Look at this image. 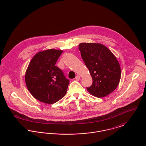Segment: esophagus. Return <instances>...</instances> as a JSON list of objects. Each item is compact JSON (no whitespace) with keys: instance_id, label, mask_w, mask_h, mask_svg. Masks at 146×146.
<instances>
[{"instance_id":"1","label":"esophagus","mask_w":146,"mask_h":146,"mask_svg":"<svg viewBox=\"0 0 146 146\" xmlns=\"http://www.w3.org/2000/svg\"><path fill=\"white\" fill-rule=\"evenodd\" d=\"M75 79H76V81H79L80 80V76H77L76 77V78H75Z\"/></svg>"}]
</instances>
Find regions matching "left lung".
Instances as JSON below:
<instances>
[{
	"label": "left lung",
	"instance_id": "obj_1",
	"mask_svg": "<svg viewBox=\"0 0 146 146\" xmlns=\"http://www.w3.org/2000/svg\"><path fill=\"white\" fill-rule=\"evenodd\" d=\"M79 50L92 78V85L87 88L88 91L98 98L104 97L113 92L121 75L115 56L100 43H82L79 44Z\"/></svg>",
	"mask_w": 146,
	"mask_h": 146
}]
</instances>
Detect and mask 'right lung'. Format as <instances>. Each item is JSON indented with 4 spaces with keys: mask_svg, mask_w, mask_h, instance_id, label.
Segmentation results:
<instances>
[{
    "mask_svg": "<svg viewBox=\"0 0 146 146\" xmlns=\"http://www.w3.org/2000/svg\"><path fill=\"white\" fill-rule=\"evenodd\" d=\"M62 50L50 49L37 53L30 62L25 74L27 87L34 98L54 104L66 93L69 80L55 66Z\"/></svg>",
    "mask_w": 146,
    "mask_h": 146,
    "instance_id": "add662e5",
    "label": "right lung"
}]
</instances>
